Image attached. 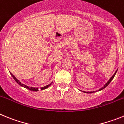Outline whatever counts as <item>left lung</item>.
Here are the masks:
<instances>
[{"label":"left lung","mask_w":124,"mask_h":124,"mask_svg":"<svg viewBox=\"0 0 124 124\" xmlns=\"http://www.w3.org/2000/svg\"><path fill=\"white\" fill-rule=\"evenodd\" d=\"M117 71H116V72H115V73L114 74H113V76H112L111 78H110V79H109V81H108L107 82V83H106V84H105V85L104 86H103L102 87H101V88H100L99 89V90H97V91H88V92H86V91H83V92H84V93H95V92H97V91H101V90H102L103 89H104L105 87H107V86H108V85H109V83H110V82H111V81L112 79H113V78H114V76H115V75H116V73H117Z\"/></svg>","instance_id":"1"}]
</instances>
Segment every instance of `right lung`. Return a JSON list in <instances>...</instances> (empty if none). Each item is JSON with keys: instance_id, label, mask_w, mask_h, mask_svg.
<instances>
[{"instance_id": "add662e5", "label": "right lung", "mask_w": 124, "mask_h": 124, "mask_svg": "<svg viewBox=\"0 0 124 124\" xmlns=\"http://www.w3.org/2000/svg\"><path fill=\"white\" fill-rule=\"evenodd\" d=\"M10 73V74L11 75H12V76L13 77V78L14 79H15V81L16 82H17V83H18V84H19V85H20V86H22V87H25V88H26V89H29V90H30V91H39V89H40V90H43V89H46V88H48V87H49V86H51V84H52L53 83V82H51V83H50V84H48V85H46V86H44V87H29V86H26V85H25V84H22V83H21V82L18 79H17L15 77V76H14V75H13L12 74V73Z\"/></svg>"}]
</instances>
